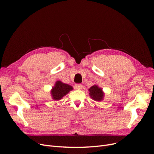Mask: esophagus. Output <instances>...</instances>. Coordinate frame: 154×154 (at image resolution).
<instances>
[{
  "mask_svg": "<svg viewBox=\"0 0 154 154\" xmlns=\"http://www.w3.org/2000/svg\"><path fill=\"white\" fill-rule=\"evenodd\" d=\"M75 88L78 90H80L82 88V84H76L75 85Z\"/></svg>",
  "mask_w": 154,
  "mask_h": 154,
  "instance_id": "1",
  "label": "esophagus"
}]
</instances>
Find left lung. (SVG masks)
Wrapping results in <instances>:
<instances>
[{
    "label": "left lung",
    "mask_w": 154,
    "mask_h": 154,
    "mask_svg": "<svg viewBox=\"0 0 154 154\" xmlns=\"http://www.w3.org/2000/svg\"><path fill=\"white\" fill-rule=\"evenodd\" d=\"M88 91L90 92L89 95L92 100L96 101H100L103 100L104 97V93L102 91L101 88H100L98 86L95 85L92 86Z\"/></svg>",
    "instance_id": "obj_1"
}]
</instances>
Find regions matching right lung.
I'll return each instance as SVG.
<instances>
[{"mask_svg": "<svg viewBox=\"0 0 154 154\" xmlns=\"http://www.w3.org/2000/svg\"><path fill=\"white\" fill-rule=\"evenodd\" d=\"M72 87L66 83L57 81L55 83L54 86L51 90V94L53 99L54 100H60L67 94L72 90Z\"/></svg>", "mask_w": 154, "mask_h": 154, "instance_id": "add662e5", "label": "right lung"}]
</instances>
